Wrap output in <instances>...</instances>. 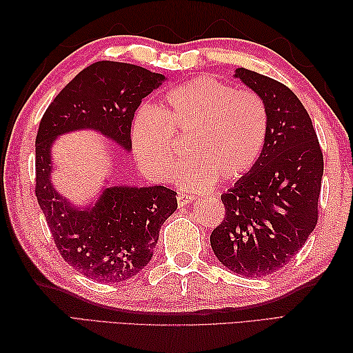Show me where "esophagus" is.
I'll return each instance as SVG.
<instances>
[{
	"label": "esophagus",
	"instance_id": "esophagus-1",
	"mask_svg": "<svg viewBox=\"0 0 353 353\" xmlns=\"http://www.w3.org/2000/svg\"><path fill=\"white\" fill-rule=\"evenodd\" d=\"M196 200V196H192V194H185V192H181L177 196V205L179 208H183L186 205H190L191 201Z\"/></svg>",
	"mask_w": 353,
	"mask_h": 353
}]
</instances>
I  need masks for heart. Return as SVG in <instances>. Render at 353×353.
Returning <instances> with one entry per match:
<instances>
[{
    "mask_svg": "<svg viewBox=\"0 0 353 353\" xmlns=\"http://www.w3.org/2000/svg\"><path fill=\"white\" fill-rule=\"evenodd\" d=\"M268 133L265 104L212 77L176 86L163 108L141 106L132 121V150L141 170L157 182L174 172L181 152L174 137L190 138V162L179 172L188 190H206L216 179L238 181L256 167Z\"/></svg>",
    "mask_w": 353,
    "mask_h": 353,
    "instance_id": "obj_1",
    "label": "heart"
}]
</instances>
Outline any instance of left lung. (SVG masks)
Returning a JSON list of instances; mask_svg holds the SVG:
<instances>
[{
  "label": "left lung",
  "instance_id": "1",
  "mask_svg": "<svg viewBox=\"0 0 353 353\" xmlns=\"http://www.w3.org/2000/svg\"><path fill=\"white\" fill-rule=\"evenodd\" d=\"M235 77L264 101L268 133L256 167L221 194L226 216L212 230L211 245L230 272L261 277L287 265L316 228L323 153L290 88L245 68Z\"/></svg>",
  "mask_w": 353,
  "mask_h": 353
}]
</instances>
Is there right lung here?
<instances>
[{
    "mask_svg": "<svg viewBox=\"0 0 353 353\" xmlns=\"http://www.w3.org/2000/svg\"><path fill=\"white\" fill-rule=\"evenodd\" d=\"M163 80L162 74L138 65L95 62L59 92L41 119L36 134L37 203L61 256L92 281L123 282L148 264L162 224L177 209V192L165 186H109L92 206L76 208L51 183L52 141L91 129L130 152L134 112Z\"/></svg>",
    "mask_w": 353,
    "mask_h": 353,
    "instance_id": "add662e5",
    "label": "right lung"
}]
</instances>
